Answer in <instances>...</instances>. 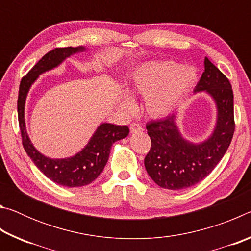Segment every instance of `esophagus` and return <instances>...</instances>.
I'll return each instance as SVG.
<instances>
[{
    "label": "esophagus",
    "mask_w": 251,
    "mask_h": 251,
    "mask_svg": "<svg viewBox=\"0 0 251 251\" xmlns=\"http://www.w3.org/2000/svg\"><path fill=\"white\" fill-rule=\"evenodd\" d=\"M129 129L131 133H139V131L143 130V127L139 125V124H136V123H133V124L130 125Z\"/></svg>",
    "instance_id": "34e87169"
}]
</instances>
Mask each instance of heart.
Returning a JSON list of instances; mask_svg holds the SVG:
<instances>
[{"instance_id": "1", "label": "heart", "mask_w": 251, "mask_h": 251, "mask_svg": "<svg viewBox=\"0 0 251 251\" xmlns=\"http://www.w3.org/2000/svg\"><path fill=\"white\" fill-rule=\"evenodd\" d=\"M197 79L194 67H184L175 62H148L138 66L131 75L129 91L144 99V108L151 117H164L172 113L187 91ZM122 109L129 113L134 101L128 96L120 100Z\"/></svg>"}]
</instances>
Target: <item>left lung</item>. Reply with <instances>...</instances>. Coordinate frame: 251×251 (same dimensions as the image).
Instances as JSON below:
<instances>
[{
  "label": "left lung",
  "instance_id": "8db88e82",
  "mask_svg": "<svg viewBox=\"0 0 251 251\" xmlns=\"http://www.w3.org/2000/svg\"><path fill=\"white\" fill-rule=\"evenodd\" d=\"M194 92H206L217 108L214 131L206 141L198 144L186 141L178 129L176 114L146 125L151 146L144 164L148 175L161 188L185 189L205 179L231 143L235 131L231 84L207 57L205 72Z\"/></svg>",
  "mask_w": 251,
  "mask_h": 251
}]
</instances>
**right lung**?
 Masks as SVG:
<instances>
[{
  "label": "right lung",
  "instance_id": "add662e5",
  "mask_svg": "<svg viewBox=\"0 0 251 251\" xmlns=\"http://www.w3.org/2000/svg\"><path fill=\"white\" fill-rule=\"evenodd\" d=\"M86 50L84 46L77 48H56L45 54L33 69L21 80L18 115L19 125L22 136V144L26 154L31 157L33 163L50 180L64 187H82L94 181L103 172L107 163L110 147L115 142L127 137L129 128L127 126H118L108 123H103L97 127L90 142L77 154L69 158L52 159L33 146L28 138L25 127V100L32 84L44 72L53 70L58 66L65 58L75 53Z\"/></svg>",
  "mask_w": 251,
  "mask_h": 251
}]
</instances>
